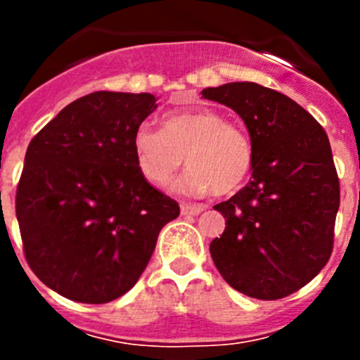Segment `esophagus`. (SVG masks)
<instances>
[{
	"mask_svg": "<svg viewBox=\"0 0 360 360\" xmlns=\"http://www.w3.org/2000/svg\"><path fill=\"white\" fill-rule=\"evenodd\" d=\"M180 209H182V214H200V212L205 209V205H202V203H187V202H182L180 203Z\"/></svg>",
	"mask_w": 360,
	"mask_h": 360,
	"instance_id": "obj_1",
	"label": "esophagus"
}]
</instances>
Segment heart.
<instances>
[{"label": "heart", "mask_w": 360, "mask_h": 360, "mask_svg": "<svg viewBox=\"0 0 360 360\" xmlns=\"http://www.w3.org/2000/svg\"><path fill=\"white\" fill-rule=\"evenodd\" d=\"M133 155L142 176L155 187L169 186L186 157L191 169L174 189L191 196L236 193L254 162L249 135L209 108L169 113L162 129L141 126L133 135Z\"/></svg>", "instance_id": "1"}]
</instances>
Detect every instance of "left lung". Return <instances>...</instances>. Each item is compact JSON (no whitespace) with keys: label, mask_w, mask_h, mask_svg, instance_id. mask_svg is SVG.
I'll return each instance as SVG.
<instances>
[{"label":"left lung","mask_w":360,"mask_h":360,"mask_svg":"<svg viewBox=\"0 0 360 360\" xmlns=\"http://www.w3.org/2000/svg\"><path fill=\"white\" fill-rule=\"evenodd\" d=\"M202 95L236 111L254 148L252 180L214 205L227 227L209 247L212 262L241 294L287 297L319 274L333 249L341 189L328 135L290 97L256 82Z\"/></svg>","instance_id":"obj_1"}]
</instances>
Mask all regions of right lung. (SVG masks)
I'll use <instances>...</instances> for the list:
<instances>
[{
  "label": "right lung",
  "mask_w": 360,
  "mask_h": 360,
  "mask_svg": "<svg viewBox=\"0 0 360 360\" xmlns=\"http://www.w3.org/2000/svg\"><path fill=\"white\" fill-rule=\"evenodd\" d=\"M155 110L151 94L94 91L28 144L15 216L28 266L57 294L88 304L124 295L180 214L133 155V135Z\"/></svg>",
  "instance_id": "1"
}]
</instances>
